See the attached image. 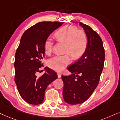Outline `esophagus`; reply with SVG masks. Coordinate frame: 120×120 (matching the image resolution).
<instances>
[{
  "label": "esophagus",
  "mask_w": 120,
  "mask_h": 120,
  "mask_svg": "<svg viewBox=\"0 0 120 120\" xmlns=\"http://www.w3.org/2000/svg\"><path fill=\"white\" fill-rule=\"evenodd\" d=\"M57 74H58V76L59 78H60L61 77V74L60 73H59V72H58V73Z\"/></svg>",
  "instance_id": "obj_1"
}]
</instances>
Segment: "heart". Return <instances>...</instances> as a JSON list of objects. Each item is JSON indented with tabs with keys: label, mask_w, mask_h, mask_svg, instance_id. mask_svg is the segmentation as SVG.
I'll use <instances>...</instances> for the list:
<instances>
[{
	"label": "heart",
	"mask_w": 120,
	"mask_h": 120,
	"mask_svg": "<svg viewBox=\"0 0 120 120\" xmlns=\"http://www.w3.org/2000/svg\"><path fill=\"white\" fill-rule=\"evenodd\" d=\"M55 37L59 41L65 43V55H57L50 59L48 66L53 70L61 72L71 62L70 54L75 59L80 58L85 53L88 45V38L84 30H78L77 27L64 26L57 30ZM45 54L50 55L53 49V41L47 38L43 45Z\"/></svg>",
	"instance_id": "1"
}]
</instances>
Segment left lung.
<instances>
[{
    "label": "left lung",
    "mask_w": 120,
    "mask_h": 120,
    "mask_svg": "<svg viewBox=\"0 0 120 120\" xmlns=\"http://www.w3.org/2000/svg\"><path fill=\"white\" fill-rule=\"evenodd\" d=\"M79 25L88 38L86 50L79 60L68 67L71 75L61 76L64 99L73 105L84 102L93 93L99 83L105 59L101 37L87 25L81 22Z\"/></svg>",
    "instance_id": "left-lung-1"
}]
</instances>
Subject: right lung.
Instances as JSON below:
<instances>
[{
    "label": "right lung",
    "mask_w": 120,
    "mask_h": 120,
    "mask_svg": "<svg viewBox=\"0 0 120 120\" xmlns=\"http://www.w3.org/2000/svg\"><path fill=\"white\" fill-rule=\"evenodd\" d=\"M62 24L58 22H39L27 29L21 38L15 54V82L20 95L28 103H42L47 86L58 78L56 72L47 67L41 76H37V73L43 66L41 60L45 56V40Z\"/></svg>",
    "instance_id": "add662e5"
}]
</instances>
